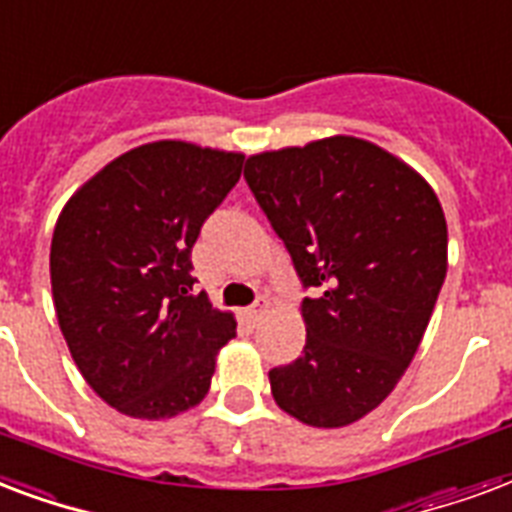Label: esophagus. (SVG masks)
I'll return each instance as SVG.
<instances>
[{
    "instance_id": "1",
    "label": "esophagus",
    "mask_w": 512,
    "mask_h": 512,
    "mask_svg": "<svg viewBox=\"0 0 512 512\" xmlns=\"http://www.w3.org/2000/svg\"><path fill=\"white\" fill-rule=\"evenodd\" d=\"M267 310H269V301L267 299H256L251 307H248V315H251L253 323H259V320L267 315Z\"/></svg>"
}]
</instances>
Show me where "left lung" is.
<instances>
[{
	"instance_id": "1",
	"label": "left lung",
	"mask_w": 512,
	"mask_h": 512,
	"mask_svg": "<svg viewBox=\"0 0 512 512\" xmlns=\"http://www.w3.org/2000/svg\"><path fill=\"white\" fill-rule=\"evenodd\" d=\"M245 181L291 253L307 344L269 371L285 414L347 427L414 360L446 277L449 232L433 186L382 146L331 136L251 154Z\"/></svg>"
}]
</instances>
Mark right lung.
<instances>
[{
    "instance_id": "1",
    "label": "right lung",
    "mask_w": 512,
    "mask_h": 512,
    "mask_svg": "<svg viewBox=\"0 0 512 512\" xmlns=\"http://www.w3.org/2000/svg\"><path fill=\"white\" fill-rule=\"evenodd\" d=\"M243 160L186 141L136 146L79 186L55 221L58 326L79 374L125 417L170 419L211 390L237 323L192 293V248Z\"/></svg>"
}]
</instances>
